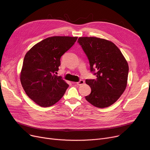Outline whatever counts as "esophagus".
I'll return each mask as SVG.
<instances>
[{
  "label": "esophagus",
  "instance_id": "34e87169",
  "mask_svg": "<svg viewBox=\"0 0 150 150\" xmlns=\"http://www.w3.org/2000/svg\"><path fill=\"white\" fill-rule=\"evenodd\" d=\"M84 83H85L84 80H80L78 82H77V85H79V86H80V85H83Z\"/></svg>",
  "mask_w": 150,
  "mask_h": 150
}]
</instances>
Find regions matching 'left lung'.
<instances>
[{
	"label": "left lung",
	"instance_id": "obj_1",
	"mask_svg": "<svg viewBox=\"0 0 150 150\" xmlns=\"http://www.w3.org/2000/svg\"><path fill=\"white\" fill-rule=\"evenodd\" d=\"M78 43L86 54L96 79H86L91 88L86 100L93 106H110L122 94L127 83L129 65L116 45L96 37H80Z\"/></svg>",
	"mask_w": 150,
	"mask_h": 150
}]
</instances>
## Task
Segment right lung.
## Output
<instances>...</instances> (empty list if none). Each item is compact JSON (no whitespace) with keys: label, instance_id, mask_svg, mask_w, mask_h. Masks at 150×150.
Segmentation results:
<instances>
[{"label":"right lung","instance_id":"add662e5","mask_svg":"<svg viewBox=\"0 0 150 150\" xmlns=\"http://www.w3.org/2000/svg\"><path fill=\"white\" fill-rule=\"evenodd\" d=\"M77 37H52L37 43L27 52L23 63L20 81L26 94L41 107H49L64 95L69 85L56 75L61 56Z\"/></svg>","mask_w":150,"mask_h":150}]
</instances>
